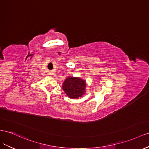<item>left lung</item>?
Segmentation results:
<instances>
[{"label":"left lung","instance_id":"8db88e82","mask_svg":"<svg viewBox=\"0 0 149 149\" xmlns=\"http://www.w3.org/2000/svg\"><path fill=\"white\" fill-rule=\"evenodd\" d=\"M86 83L79 77H68L63 83L62 88L67 96L72 99L82 97L86 93Z\"/></svg>","mask_w":149,"mask_h":149}]
</instances>
